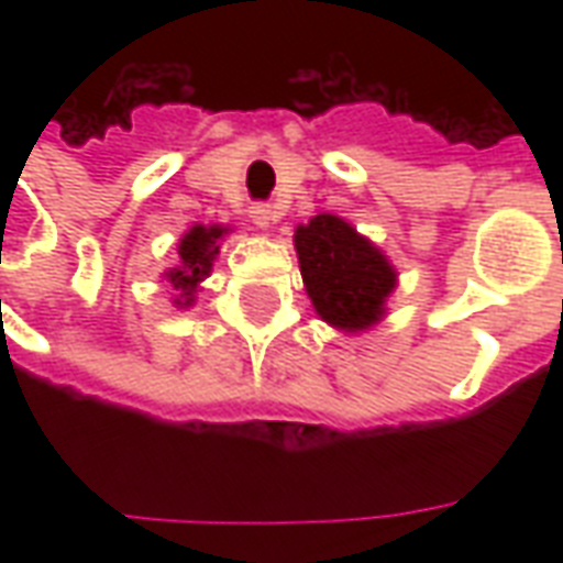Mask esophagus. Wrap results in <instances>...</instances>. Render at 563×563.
Masks as SVG:
<instances>
[{
	"label": "esophagus",
	"mask_w": 563,
	"mask_h": 563,
	"mask_svg": "<svg viewBox=\"0 0 563 563\" xmlns=\"http://www.w3.org/2000/svg\"><path fill=\"white\" fill-rule=\"evenodd\" d=\"M253 222H256L258 229H271L277 222V210H271V205H256L253 208Z\"/></svg>",
	"instance_id": "34e87169"
}]
</instances>
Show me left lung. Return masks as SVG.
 I'll return each instance as SVG.
<instances>
[{"label": "left lung", "instance_id": "obj_1", "mask_svg": "<svg viewBox=\"0 0 563 563\" xmlns=\"http://www.w3.org/2000/svg\"><path fill=\"white\" fill-rule=\"evenodd\" d=\"M295 250L307 295L325 322L358 331L383 317V305L395 289V271L350 222L319 213L307 225H298Z\"/></svg>", "mask_w": 563, "mask_h": 563}]
</instances>
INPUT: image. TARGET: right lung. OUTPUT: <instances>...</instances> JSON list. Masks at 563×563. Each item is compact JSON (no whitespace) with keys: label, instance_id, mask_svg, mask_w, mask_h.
<instances>
[{"label":"right lung","instance_id":"add662e5","mask_svg":"<svg viewBox=\"0 0 563 563\" xmlns=\"http://www.w3.org/2000/svg\"><path fill=\"white\" fill-rule=\"evenodd\" d=\"M225 229L220 225H196L184 234L180 241V268L168 271V280H172L174 289H180L177 301L174 305H189L192 301V292L196 286L210 274V265H213V256L220 253L217 241L222 238ZM185 301L180 302L179 298Z\"/></svg>","mask_w":563,"mask_h":563}]
</instances>
